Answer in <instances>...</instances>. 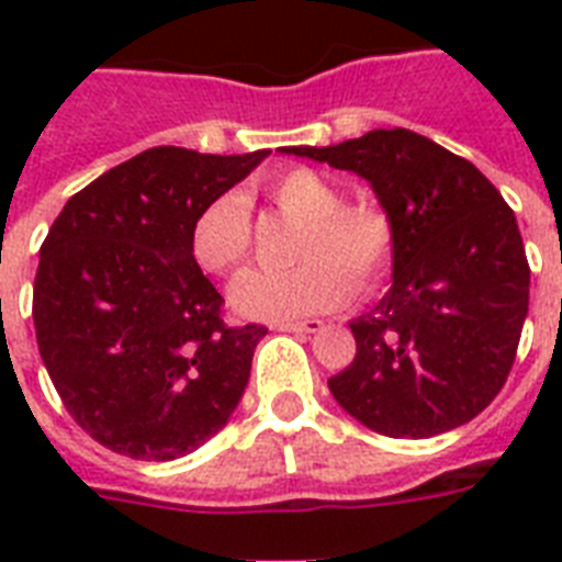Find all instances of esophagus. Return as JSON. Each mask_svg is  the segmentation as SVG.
<instances>
[{
    "mask_svg": "<svg viewBox=\"0 0 562 562\" xmlns=\"http://www.w3.org/2000/svg\"><path fill=\"white\" fill-rule=\"evenodd\" d=\"M273 329H280V333H321L324 329V321H285V324H273Z\"/></svg>",
    "mask_w": 562,
    "mask_h": 562,
    "instance_id": "obj_1",
    "label": "esophagus"
}]
</instances>
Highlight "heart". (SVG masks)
Here are the masks:
<instances>
[{
  "mask_svg": "<svg viewBox=\"0 0 562 562\" xmlns=\"http://www.w3.org/2000/svg\"><path fill=\"white\" fill-rule=\"evenodd\" d=\"M268 201L300 221L289 271H256L233 289V306L262 321H291L341 306L350 291H373L396 262L400 229L382 203H344L333 180L312 169H285L265 183ZM254 245L245 194L212 198L192 221L189 250L215 277H236Z\"/></svg>",
  "mask_w": 562,
  "mask_h": 562,
  "instance_id": "1",
  "label": "heart"
}]
</instances>
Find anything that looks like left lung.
<instances>
[{
    "instance_id": "8db88e82",
    "label": "left lung",
    "mask_w": 562,
    "mask_h": 562,
    "mask_svg": "<svg viewBox=\"0 0 562 562\" xmlns=\"http://www.w3.org/2000/svg\"><path fill=\"white\" fill-rule=\"evenodd\" d=\"M370 180L400 229L393 285L350 324L356 359L329 379L347 414L387 437H435L505 387L531 268L502 192L470 160L405 127L289 148Z\"/></svg>"
}]
</instances>
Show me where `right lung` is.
<instances>
[{"instance_id": "add662e5", "label": "right lung", "mask_w": 562, "mask_h": 562, "mask_svg": "<svg viewBox=\"0 0 562 562\" xmlns=\"http://www.w3.org/2000/svg\"><path fill=\"white\" fill-rule=\"evenodd\" d=\"M268 154L148 148L75 192L48 229L31 303L40 359L110 452L175 461L236 411L268 329L224 324L189 229Z\"/></svg>"}]
</instances>
